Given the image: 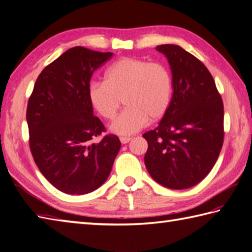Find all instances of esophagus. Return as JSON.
Wrapping results in <instances>:
<instances>
[{"mask_svg": "<svg viewBox=\"0 0 252 252\" xmlns=\"http://www.w3.org/2000/svg\"><path fill=\"white\" fill-rule=\"evenodd\" d=\"M130 139H131L130 137H121V138H120V140H121V142L123 143V145H125V143L129 142Z\"/></svg>", "mask_w": 252, "mask_h": 252, "instance_id": "esophagus-1", "label": "esophagus"}]
</instances>
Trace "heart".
<instances>
[{
	"label": "heart",
	"instance_id": "heart-1",
	"mask_svg": "<svg viewBox=\"0 0 252 252\" xmlns=\"http://www.w3.org/2000/svg\"><path fill=\"white\" fill-rule=\"evenodd\" d=\"M173 94V78L166 65L137 58H123L112 64L104 81L89 86L88 97L104 120H113L123 103L126 109L112 123L111 130L131 135L145 127L149 119H162Z\"/></svg>",
	"mask_w": 252,
	"mask_h": 252
}]
</instances>
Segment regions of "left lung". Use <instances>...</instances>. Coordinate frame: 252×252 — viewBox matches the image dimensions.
Listing matches in <instances>:
<instances>
[{"instance_id":"8db88e82","label":"left lung","mask_w":252,"mask_h":252,"mask_svg":"<svg viewBox=\"0 0 252 252\" xmlns=\"http://www.w3.org/2000/svg\"><path fill=\"white\" fill-rule=\"evenodd\" d=\"M167 58L173 95L160 124L143 133L145 164L158 184L186 189L200 183L217 162L224 141V106L214 79L201 61L183 48H156Z\"/></svg>"}]
</instances>
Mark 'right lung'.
<instances>
[{
  "label": "right lung",
  "instance_id": "right-lung-1",
  "mask_svg": "<svg viewBox=\"0 0 252 252\" xmlns=\"http://www.w3.org/2000/svg\"><path fill=\"white\" fill-rule=\"evenodd\" d=\"M84 47L66 51L35 81L27 105L29 147L43 176L68 194L95 190L109 177L121 141L94 115L88 89L94 71L112 58Z\"/></svg>",
  "mask_w": 252,
  "mask_h": 252
}]
</instances>
